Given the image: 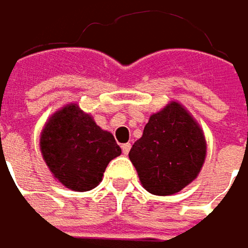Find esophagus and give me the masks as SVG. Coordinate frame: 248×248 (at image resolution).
<instances>
[{"mask_svg":"<svg viewBox=\"0 0 248 248\" xmlns=\"http://www.w3.org/2000/svg\"><path fill=\"white\" fill-rule=\"evenodd\" d=\"M121 149H123V153H124V155H128V152H130V149H131V144H130V143H124V144L121 146Z\"/></svg>","mask_w":248,"mask_h":248,"instance_id":"obj_1","label":"esophagus"}]
</instances>
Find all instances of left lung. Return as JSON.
Masks as SVG:
<instances>
[{"mask_svg":"<svg viewBox=\"0 0 248 248\" xmlns=\"http://www.w3.org/2000/svg\"><path fill=\"white\" fill-rule=\"evenodd\" d=\"M206 155L202 130L178 102L153 114L130 150L143 186L155 195H172L199 173Z\"/></svg>","mask_w":248,"mask_h":248,"instance_id":"obj_1","label":"left lung"}]
</instances>
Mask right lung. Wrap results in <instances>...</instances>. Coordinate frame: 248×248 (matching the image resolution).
Instances as JSON below:
<instances>
[{"mask_svg": "<svg viewBox=\"0 0 248 248\" xmlns=\"http://www.w3.org/2000/svg\"><path fill=\"white\" fill-rule=\"evenodd\" d=\"M40 149L55 178L78 192L98 186L107 165L121 155L114 136L101 130L76 104L64 107L49 120Z\"/></svg>", "mask_w": 248, "mask_h": 248, "instance_id": "1", "label": "right lung"}]
</instances>
